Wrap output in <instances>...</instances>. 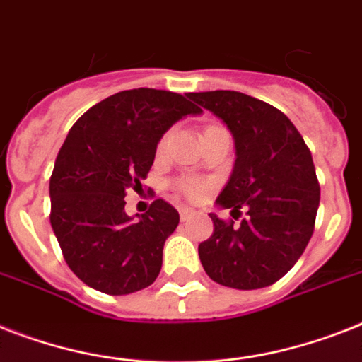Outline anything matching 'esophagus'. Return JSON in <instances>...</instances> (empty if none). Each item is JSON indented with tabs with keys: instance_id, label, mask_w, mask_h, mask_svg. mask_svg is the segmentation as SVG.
Returning <instances> with one entry per match:
<instances>
[{
	"instance_id": "34e87169",
	"label": "esophagus",
	"mask_w": 362,
	"mask_h": 362,
	"mask_svg": "<svg viewBox=\"0 0 362 362\" xmlns=\"http://www.w3.org/2000/svg\"><path fill=\"white\" fill-rule=\"evenodd\" d=\"M191 214H193V210L191 208H180V219L182 221H187L191 217Z\"/></svg>"
}]
</instances>
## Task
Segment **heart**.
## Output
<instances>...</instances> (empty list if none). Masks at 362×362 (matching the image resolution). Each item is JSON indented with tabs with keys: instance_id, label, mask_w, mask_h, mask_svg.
Instances as JSON below:
<instances>
[{
	"instance_id": "heart-1",
	"label": "heart",
	"mask_w": 362,
	"mask_h": 362,
	"mask_svg": "<svg viewBox=\"0 0 362 362\" xmlns=\"http://www.w3.org/2000/svg\"><path fill=\"white\" fill-rule=\"evenodd\" d=\"M163 143H165V139H161L160 148H161V146H163ZM178 186H180V189L184 191V193H186L187 197H193V199H195V197H201L202 193H204V186H202L201 182L182 180L180 184H178Z\"/></svg>"
}]
</instances>
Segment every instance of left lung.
<instances>
[{"label":"left lung","instance_id":"1","mask_svg":"<svg viewBox=\"0 0 362 362\" xmlns=\"http://www.w3.org/2000/svg\"><path fill=\"white\" fill-rule=\"evenodd\" d=\"M230 130L236 161L216 201L240 208V225L210 214L214 234L199 245L208 277L236 290H257L284 277L299 260L314 232L320 184L313 154L283 111L238 90L191 93Z\"/></svg>","mask_w":362,"mask_h":362}]
</instances>
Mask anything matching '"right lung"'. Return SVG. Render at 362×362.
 Segmentation results:
<instances>
[{
    "label": "right lung",
    "instance_id": "obj_1",
    "mask_svg": "<svg viewBox=\"0 0 362 362\" xmlns=\"http://www.w3.org/2000/svg\"><path fill=\"white\" fill-rule=\"evenodd\" d=\"M201 113L186 96L141 87L102 100L70 128L49 178V223L64 260L87 286L126 296L160 275L163 245L180 216L161 199L128 216L126 191L141 189L163 134Z\"/></svg>",
    "mask_w": 362,
    "mask_h": 362
}]
</instances>
